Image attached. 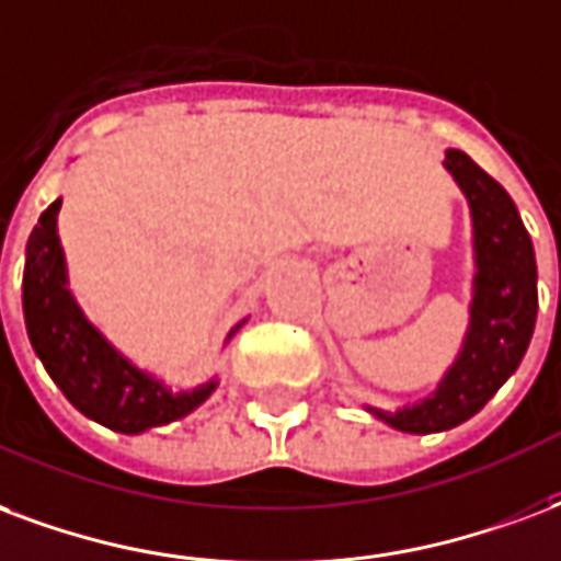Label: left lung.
<instances>
[{
	"mask_svg": "<svg viewBox=\"0 0 561 561\" xmlns=\"http://www.w3.org/2000/svg\"><path fill=\"white\" fill-rule=\"evenodd\" d=\"M443 169L470 207V309L458 354L428 396L396 410L363 404L365 413L404 434H439L476 416L517 371L538 314L535 249L512 196L463 151L449 148Z\"/></svg>",
	"mask_w": 561,
	"mask_h": 561,
	"instance_id": "1",
	"label": "left lung"
}]
</instances>
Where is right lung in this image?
I'll return each instance as SVG.
<instances>
[{"mask_svg":"<svg viewBox=\"0 0 561 561\" xmlns=\"http://www.w3.org/2000/svg\"><path fill=\"white\" fill-rule=\"evenodd\" d=\"M61 198L41 214L26 243L23 270V318L28 342L53 383L82 416L118 434H145L202 408L214 396L219 377L193 389H172L163 377L136 365L89 321L70 291L68 259L59 238ZM249 321L243 314L226 344Z\"/></svg>","mask_w":561,"mask_h":561,"instance_id":"obj_1","label":"right lung"}]
</instances>
